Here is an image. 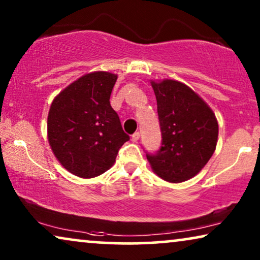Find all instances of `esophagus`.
I'll return each mask as SVG.
<instances>
[{
  "mask_svg": "<svg viewBox=\"0 0 260 260\" xmlns=\"http://www.w3.org/2000/svg\"><path fill=\"white\" fill-rule=\"evenodd\" d=\"M138 140H140V133H135L133 136H131V141L137 142Z\"/></svg>",
  "mask_w": 260,
  "mask_h": 260,
  "instance_id": "1",
  "label": "esophagus"
}]
</instances>
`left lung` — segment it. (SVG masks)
Here are the masks:
<instances>
[{
	"instance_id": "8db88e82",
	"label": "left lung",
	"mask_w": 260,
	"mask_h": 260,
	"mask_svg": "<svg viewBox=\"0 0 260 260\" xmlns=\"http://www.w3.org/2000/svg\"><path fill=\"white\" fill-rule=\"evenodd\" d=\"M157 101L162 145L147 155L152 172L172 183L191 179L207 165L218 143L219 125L204 99L181 81H150Z\"/></svg>"
}]
</instances>
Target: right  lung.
Wrapping results in <instances>:
<instances>
[{
	"label": "right lung",
	"mask_w": 260,
	"mask_h": 260,
	"mask_svg": "<svg viewBox=\"0 0 260 260\" xmlns=\"http://www.w3.org/2000/svg\"><path fill=\"white\" fill-rule=\"evenodd\" d=\"M117 74L98 71L80 77L53 99L47 136L53 154L73 175L91 179L113 166L129 141L110 95Z\"/></svg>",
	"instance_id": "1"
}]
</instances>
